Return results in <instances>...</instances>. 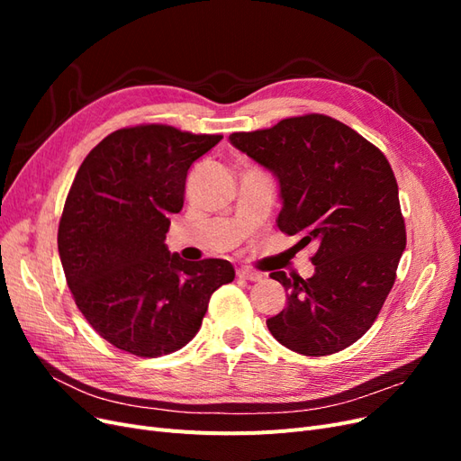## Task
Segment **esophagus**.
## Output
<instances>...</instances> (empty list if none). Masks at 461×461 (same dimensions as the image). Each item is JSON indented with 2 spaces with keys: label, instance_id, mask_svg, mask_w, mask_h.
Instances as JSON below:
<instances>
[{
  "label": "esophagus",
  "instance_id": "1",
  "mask_svg": "<svg viewBox=\"0 0 461 461\" xmlns=\"http://www.w3.org/2000/svg\"><path fill=\"white\" fill-rule=\"evenodd\" d=\"M236 275H239L240 278H246V281H252V283H259V281H263V275H261V273H258V271H254V269H246V267H242V269L236 271Z\"/></svg>",
  "mask_w": 461,
  "mask_h": 461
}]
</instances>
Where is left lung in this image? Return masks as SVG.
I'll return each instance as SVG.
<instances>
[{
  "instance_id": "1",
  "label": "left lung",
  "mask_w": 461,
  "mask_h": 461,
  "mask_svg": "<svg viewBox=\"0 0 461 461\" xmlns=\"http://www.w3.org/2000/svg\"><path fill=\"white\" fill-rule=\"evenodd\" d=\"M229 140L281 185L276 225L298 246L315 244L310 278L271 273L288 292L267 319L273 337L303 356H329L359 340L396 281L406 248L398 185L384 153L344 122L310 113Z\"/></svg>"
}]
</instances>
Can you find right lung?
Listing matches in <instances>:
<instances>
[{"mask_svg":"<svg viewBox=\"0 0 461 461\" xmlns=\"http://www.w3.org/2000/svg\"><path fill=\"white\" fill-rule=\"evenodd\" d=\"M221 138L138 124L105 136L77 171L59 221L61 265L82 315L122 352L180 350L213 292L234 281L229 261H185L165 246L190 165Z\"/></svg>","mask_w":461,"mask_h":461,"instance_id":"add662e5","label":"right lung"}]
</instances>
